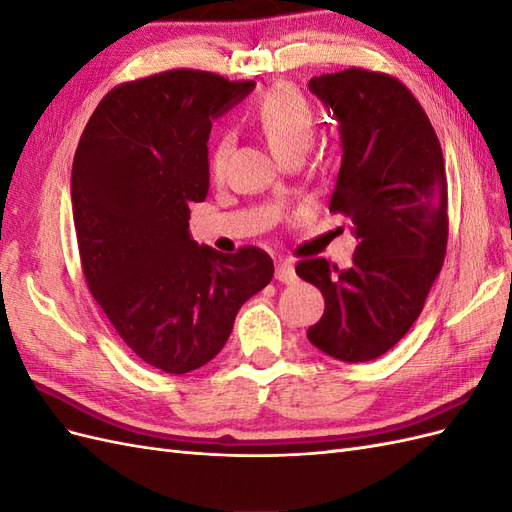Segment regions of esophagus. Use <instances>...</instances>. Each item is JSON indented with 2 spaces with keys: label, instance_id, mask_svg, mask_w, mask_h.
<instances>
[{
  "label": "esophagus",
  "instance_id": "34e87169",
  "mask_svg": "<svg viewBox=\"0 0 512 512\" xmlns=\"http://www.w3.org/2000/svg\"><path fill=\"white\" fill-rule=\"evenodd\" d=\"M275 280L282 282V284H292L294 280H297V273H294V267L292 262H280V265L275 267Z\"/></svg>",
  "mask_w": 512,
  "mask_h": 512
}]
</instances>
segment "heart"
I'll use <instances>...</instances> for the list:
<instances>
[{"label":"heart","instance_id":"b5f03b06","mask_svg":"<svg viewBox=\"0 0 512 512\" xmlns=\"http://www.w3.org/2000/svg\"><path fill=\"white\" fill-rule=\"evenodd\" d=\"M254 117L262 134L267 136L277 158L301 156L316 134V113L292 85H275L262 96L254 108ZM224 138L215 141L209 151L211 175L222 173Z\"/></svg>","mask_w":512,"mask_h":512}]
</instances>
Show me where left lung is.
I'll list each match as a JSON object with an SVG mask.
<instances>
[{
	"instance_id": "obj_1",
	"label": "left lung",
	"mask_w": 512,
	"mask_h": 512,
	"mask_svg": "<svg viewBox=\"0 0 512 512\" xmlns=\"http://www.w3.org/2000/svg\"><path fill=\"white\" fill-rule=\"evenodd\" d=\"M331 108L342 166L329 209L352 220L348 269L301 260L297 275L324 297L307 339L337 361H374L421 316L446 256L448 194L442 147L423 106L395 76L348 68L314 76Z\"/></svg>"
}]
</instances>
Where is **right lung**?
I'll list each match as a JSON object with an SVG mask.
<instances>
[{"instance_id": "1", "label": "right lung", "mask_w": 512, "mask_h": 512, "mask_svg": "<svg viewBox=\"0 0 512 512\" xmlns=\"http://www.w3.org/2000/svg\"><path fill=\"white\" fill-rule=\"evenodd\" d=\"M203 70L117 85L89 117L72 162V215L87 286L126 346L166 374L209 363L241 305L273 277L247 245L222 254L190 237L209 192L211 119L254 89Z\"/></svg>"}]
</instances>
